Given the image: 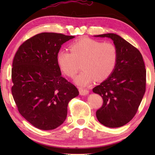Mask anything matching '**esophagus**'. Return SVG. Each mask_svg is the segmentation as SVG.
Masks as SVG:
<instances>
[{
  "mask_svg": "<svg viewBox=\"0 0 155 155\" xmlns=\"http://www.w3.org/2000/svg\"><path fill=\"white\" fill-rule=\"evenodd\" d=\"M78 90H79L80 94L81 95H87L88 93V92H89L87 89H86V88H83L82 87H79Z\"/></svg>",
  "mask_w": 155,
  "mask_h": 155,
  "instance_id": "34e87169",
  "label": "esophagus"
}]
</instances>
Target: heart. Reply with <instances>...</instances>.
Returning <instances> with one entry per match:
<instances>
[{
	"mask_svg": "<svg viewBox=\"0 0 155 155\" xmlns=\"http://www.w3.org/2000/svg\"><path fill=\"white\" fill-rule=\"evenodd\" d=\"M117 59V48L114 44L89 38L74 42L70 46V52L62 49L57 54L59 68L68 77H74L81 63L83 71L74 80L81 86H87L94 79H107L116 67Z\"/></svg>",
	"mask_w": 155,
	"mask_h": 155,
	"instance_id": "heart-1",
	"label": "heart"
}]
</instances>
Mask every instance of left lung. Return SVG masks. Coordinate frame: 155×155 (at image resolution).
<instances>
[{
  "instance_id": "left-lung-1",
  "label": "left lung",
  "mask_w": 155,
  "mask_h": 155,
  "mask_svg": "<svg viewBox=\"0 0 155 155\" xmlns=\"http://www.w3.org/2000/svg\"><path fill=\"white\" fill-rule=\"evenodd\" d=\"M113 41L118 52L113 73L93 91L103 98L102 107L96 112L104 126L117 128L133 119L146 90V68L140 51L129 42L113 33L97 35Z\"/></svg>"
}]
</instances>
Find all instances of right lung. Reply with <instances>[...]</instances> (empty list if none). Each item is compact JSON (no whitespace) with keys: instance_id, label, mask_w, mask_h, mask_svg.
<instances>
[{"instance_id":"obj_1","label":"right lung","mask_w":155,"mask_h":155,"mask_svg":"<svg viewBox=\"0 0 155 155\" xmlns=\"http://www.w3.org/2000/svg\"><path fill=\"white\" fill-rule=\"evenodd\" d=\"M42 32L20 46L12 62V94L18 112L41 130H52L64 123L68 104L79 93L61 76L57 54L61 45L73 38Z\"/></svg>"}]
</instances>
